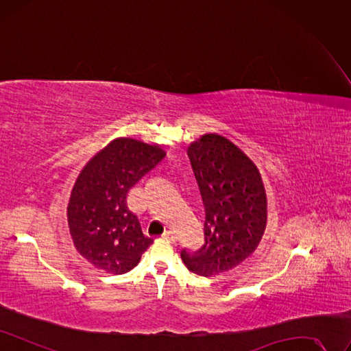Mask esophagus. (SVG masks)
I'll list each match as a JSON object with an SVG mask.
<instances>
[{
	"instance_id": "1",
	"label": "esophagus",
	"mask_w": 351,
	"mask_h": 351,
	"mask_svg": "<svg viewBox=\"0 0 351 351\" xmlns=\"http://www.w3.org/2000/svg\"><path fill=\"white\" fill-rule=\"evenodd\" d=\"M165 240H169V241H172V243H175L176 241V237H175V234H173V232L172 231H166L165 232V234L162 236Z\"/></svg>"
}]
</instances>
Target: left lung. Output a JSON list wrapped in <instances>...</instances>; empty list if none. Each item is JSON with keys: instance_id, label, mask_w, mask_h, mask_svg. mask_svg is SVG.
I'll use <instances>...</instances> for the list:
<instances>
[{"instance_id": "obj_1", "label": "left lung", "mask_w": 351, "mask_h": 351, "mask_svg": "<svg viewBox=\"0 0 351 351\" xmlns=\"http://www.w3.org/2000/svg\"><path fill=\"white\" fill-rule=\"evenodd\" d=\"M186 153L205 208V243L180 257L192 274L213 278L256 252L267 224V197L257 166L228 138L205 134Z\"/></svg>"}]
</instances>
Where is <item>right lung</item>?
<instances>
[{
	"label": "right lung",
	"instance_id": "add662e5",
	"mask_svg": "<svg viewBox=\"0 0 351 351\" xmlns=\"http://www.w3.org/2000/svg\"><path fill=\"white\" fill-rule=\"evenodd\" d=\"M166 152L158 145L120 137L90 159L72 188L66 215L76 252L98 270L123 275L153 243L127 208V193Z\"/></svg>",
	"mask_w": 351,
	"mask_h": 351
}]
</instances>
